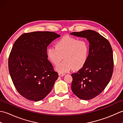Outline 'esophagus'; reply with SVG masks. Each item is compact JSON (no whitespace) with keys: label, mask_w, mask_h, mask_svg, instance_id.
Instances as JSON below:
<instances>
[{"label":"esophagus","mask_w":123,"mask_h":123,"mask_svg":"<svg viewBox=\"0 0 123 123\" xmlns=\"http://www.w3.org/2000/svg\"><path fill=\"white\" fill-rule=\"evenodd\" d=\"M59 75L60 77H63L65 75V74H63V73H61V72H59L58 74Z\"/></svg>","instance_id":"1"}]
</instances>
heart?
<instances>
[{
  "label": "heart",
  "mask_w": 123,
  "mask_h": 123,
  "mask_svg": "<svg viewBox=\"0 0 123 123\" xmlns=\"http://www.w3.org/2000/svg\"><path fill=\"white\" fill-rule=\"evenodd\" d=\"M88 52V44L85 40L64 36L57 42L55 46L47 49L46 54L54 65L58 64L63 58L64 61L57 66L56 69L64 72L83 67L87 60Z\"/></svg>",
  "instance_id": "b5f03b06"
}]
</instances>
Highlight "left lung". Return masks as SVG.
I'll list each match as a JSON object with an SVG mask.
<instances>
[{
  "mask_svg": "<svg viewBox=\"0 0 123 123\" xmlns=\"http://www.w3.org/2000/svg\"><path fill=\"white\" fill-rule=\"evenodd\" d=\"M70 34L87 38L89 43L86 63L71 74V89L79 98L90 100L101 93L110 81L114 68L113 49L109 41L96 31L88 30Z\"/></svg>",
  "mask_w": 123,
  "mask_h": 123,
  "instance_id": "8db88e82",
  "label": "left lung"
}]
</instances>
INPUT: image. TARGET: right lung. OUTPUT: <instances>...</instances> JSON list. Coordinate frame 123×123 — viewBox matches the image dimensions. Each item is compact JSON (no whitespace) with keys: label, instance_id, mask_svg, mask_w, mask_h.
Instances as JSON below:
<instances>
[{"label":"right lung","instance_id":"right-lung-1","mask_svg":"<svg viewBox=\"0 0 123 123\" xmlns=\"http://www.w3.org/2000/svg\"><path fill=\"white\" fill-rule=\"evenodd\" d=\"M60 35L34 32L19 36L8 59L9 74L20 95L28 100H42L50 92L58 74L48 60L47 46Z\"/></svg>","mask_w":123,"mask_h":123}]
</instances>
